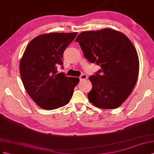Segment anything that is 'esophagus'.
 <instances>
[{
	"instance_id": "34e87169",
	"label": "esophagus",
	"mask_w": 154,
	"mask_h": 154,
	"mask_svg": "<svg viewBox=\"0 0 154 154\" xmlns=\"http://www.w3.org/2000/svg\"><path fill=\"white\" fill-rule=\"evenodd\" d=\"M80 79V81H86L87 79H88V77L86 74H82L79 77Z\"/></svg>"
}]
</instances>
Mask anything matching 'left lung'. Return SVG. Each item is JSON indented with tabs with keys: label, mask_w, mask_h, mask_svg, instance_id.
Wrapping results in <instances>:
<instances>
[{
	"label": "left lung",
	"mask_w": 154,
	"mask_h": 154,
	"mask_svg": "<svg viewBox=\"0 0 154 154\" xmlns=\"http://www.w3.org/2000/svg\"><path fill=\"white\" fill-rule=\"evenodd\" d=\"M85 58L100 69L90 77L91 103L103 109H115L125 102L137 81L139 62L137 51L125 35L105 28L81 32L75 39Z\"/></svg>",
	"instance_id": "8db88e82"
}]
</instances>
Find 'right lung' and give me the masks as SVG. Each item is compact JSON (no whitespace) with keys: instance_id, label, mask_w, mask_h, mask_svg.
<instances>
[{"instance_id":"add662e5","label":"right lung","mask_w":154,"mask_h":154,"mask_svg":"<svg viewBox=\"0 0 154 154\" xmlns=\"http://www.w3.org/2000/svg\"><path fill=\"white\" fill-rule=\"evenodd\" d=\"M77 33H51L34 38L26 47L20 62L24 86L33 101L51 110L66 105L79 79L57 72L63 68V53Z\"/></svg>"}]
</instances>
